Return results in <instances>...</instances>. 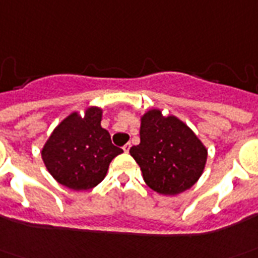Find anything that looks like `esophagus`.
Instances as JSON below:
<instances>
[{
    "mask_svg": "<svg viewBox=\"0 0 258 258\" xmlns=\"http://www.w3.org/2000/svg\"><path fill=\"white\" fill-rule=\"evenodd\" d=\"M130 149H131V144L128 142V144H125V145L123 147V151H124V152H128Z\"/></svg>",
    "mask_w": 258,
    "mask_h": 258,
    "instance_id": "obj_1",
    "label": "esophagus"
}]
</instances>
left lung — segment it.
Here are the masks:
<instances>
[{"label": "left lung", "mask_w": 258, "mask_h": 258, "mask_svg": "<svg viewBox=\"0 0 258 258\" xmlns=\"http://www.w3.org/2000/svg\"><path fill=\"white\" fill-rule=\"evenodd\" d=\"M140 145L130 154L140 165L144 181L162 196L191 188L204 172L208 149L184 121L151 109L141 116Z\"/></svg>", "instance_id": "1"}]
</instances>
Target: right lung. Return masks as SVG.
<instances>
[{
    "label": "right lung",
    "instance_id": "obj_1",
    "mask_svg": "<svg viewBox=\"0 0 258 258\" xmlns=\"http://www.w3.org/2000/svg\"><path fill=\"white\" fill-rule=\"evenodd\" d=\"M103 110L91 106L61 121L41 148V159L60 184L81 191L98 185L106 177L109 165L123 149L111 144L102 123Z\"/></svg>",
    "mask_w": 258,
    "mask_h": 258
}]
</instances>
